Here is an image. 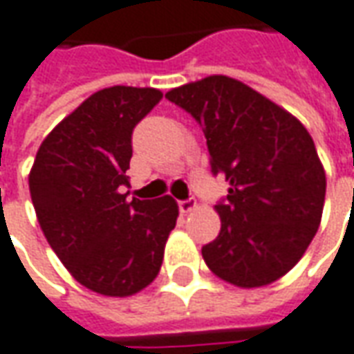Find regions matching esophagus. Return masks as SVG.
<instances>
[{
	"mask_svg": "<svg viewBox=\"0 0 354 354\" xmlns=\"http://www.w3.org/2000/svg\"><path fill=\"white\" fill-rule=\"evenodd\" d=\"M178 207H180V212H182V214H189V212H194V209L198 207V203H196L194 198H189V200L178 201Z\"/></svg>",
	"mask_w": 354,
	"mask_h": 354,
	"instance_id": "obj_1",
	"label": "esophagus"
}]
</instances>
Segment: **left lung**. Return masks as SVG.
Masks as SVG:
<instances>
[{
	"instance_id": "8db88e82",
	"label": "left lung",
	"mask_w": 354,
	"mask_h": 354,
	"mask_svg": "<svg viewBox=\"0 0 354 354\" xmlns=\"http://www.w3.org/2000/svg\"><path fill=\"white\" fill-rule=\"evenodd\" d=\"M166 97L200 123L212 172L231 186L215 205L221 231L201 249L205 264L239 288L282 278L310 247L323 214L325 170L308 129L229 76H207Z\"/></svg>"
}]
</instances>
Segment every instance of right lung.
<instances>
[{
  "label": "right lung",
  "mask_w": 354,
  "mask_h": 354,
  "mask_svg": "<svg viewBox=\"0 0 354 354\" xmlns=\"http://www.w3.org/2000/svg\"><path fill=\"white\" fill-rule=\"evenodd\" d=\"M162 100L154 88L113 86L90 95L43 140L29 174L39 225L82 286L125 298L153 282L176 227L170 196L127 201L131 135Z\"/></svg>",
  "instance_id": "right-lung-1"
}]
</instances>
